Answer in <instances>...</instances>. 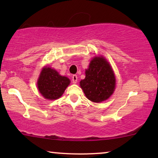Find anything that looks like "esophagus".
Returning a JSON list of instances; mask_svg holds the SVG:
<instances>
[{
  "mask_svg": "<svg viewBox=\"0 0 158 158\" xmlns=\"http://www.w3.org/2000/svg\"><path fill=\"white\" fill-rule=\"evenodd\" d=\"M72 81L73 83H77V76L76 75H73L72 77Z\"/></svg>",
  "mask_w": 158,
  "mask_h": 158,
  "instance_id": "1",
  "label": "esophagus"
}]
</instances>
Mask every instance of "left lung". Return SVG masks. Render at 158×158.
Here are the masks:
<instances>
[{
    "label": "left lung",
    "instance_id": "1",
    "mask_svg": "<svg viewBox=\"0 0 158 158\" xmlns=\"http://www.w3.org/2000/svg\"><path fill=\"white\" fill-rule=\"evenodd\" d=\"M80 85L88 99L95 103L107 100L115 89L116 79L111 66L102 56L91 60Z\"/></svg>",
    "mask_w": 158,
    "mask_h": 158
}]
</instances>
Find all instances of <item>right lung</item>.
<instances>
[{
	"instance_id": "obj_1",
	"label": "right lung",
	"mask_w": 158,
	"mask_h": 158,
	"mask_svg": "<svg viewBox=\"0 0 158 158\" xmlns=\"http://www.w3.org/2000/svg\"><path fill=\"white\" fill-rule=\"evenodd\" d=\"M70 83L68 77L62 76L49 67H44L38 78L37 87L44 98L56 100L62 96Z\"/></svg>"
}]
</instances>
